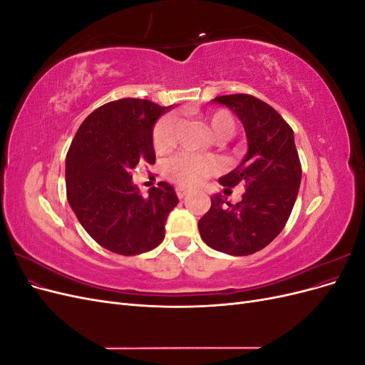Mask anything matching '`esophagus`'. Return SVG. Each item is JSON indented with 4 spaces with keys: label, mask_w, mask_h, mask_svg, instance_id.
<instances>
[{
    "label": "esophagus",
    "mask_w": 365,
    "mask_h": 365,
    "mask_svg": "<svg viewBox=\"0 0 365 365\" xmlns=\"http://www.w3.org/2000/svg\"><path fill=\"white\" fill-rule=\"evenodd\" d=\"M187 195H190L189 189H185V187H176V196H178L180 200H182Z\"/></svg>",
    "instance_id": "1"
}]
</instances>
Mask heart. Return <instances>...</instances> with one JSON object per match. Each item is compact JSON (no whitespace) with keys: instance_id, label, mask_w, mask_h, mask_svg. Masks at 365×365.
<instances>
[{"instance_id":"heart-1","label":"heart","mask_w":365,"mask_h":365,"mask_svg":"<svg viewBox=\"0 0 365 365\" xmlns=\"http://www.w3.org/2000/svg\"><path fill=\"white\" fill-rule=\"evenodd\" d=\"M210 126L219 138H230L235 134V118L227 111H216L210 117ZM175 140V123L172 117L165 115L157 121L152 132L153 149L165 152L172 148ZM217 161L212 157L195 155L189 152H180L173 155L164 165V173L168 178L182 187H196L204 180L217 172Z\"/></svg>"}]
</instances>
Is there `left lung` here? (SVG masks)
<instances>
[{
  "mask_svg": "<svg viewBox=\"0 0 365 365\" xmlns=\"http://www.w3.org/2000/svg\"><path fill=\"white\" fill-rule=\"evenodd\" d=\"M212 102L228 106L240 118L248 141L245 158L219 182L225 193L240 182L247 187L237 204L213 195L197 228L210 248L250 256L279 236L295 204L302 164L294 130L272 106L254 96H219Z\"/></svg>",
  "mask_w": 365,
  "mask_h": 365,
  "instance_id": "obj_1",
  "label": "left lung"
}]
</instances>
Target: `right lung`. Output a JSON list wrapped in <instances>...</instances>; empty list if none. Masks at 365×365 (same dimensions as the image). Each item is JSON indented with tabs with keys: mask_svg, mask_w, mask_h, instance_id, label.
Here are the masks:
<instances>
[{
	"mask_svg": "<svg viewBox=\"0 0 365 365\" xmlns=\"http://www.w3.org/2000/svg\"><path fill=\"white\" fill-rule=\"evenodd\" d=\"M170 108L130 97L97 108L77 129L65 160L74 215L98 245L121 256L158 247L178 204L170 184L161 181L143 196L130 175L140 161L155 163L153 125Z\"/></svg>",
	"mask_w": 365,
	"mask_h": 365,
	"instance_id": "obj_1",
	"label": "right lung"
}]
</instances>
